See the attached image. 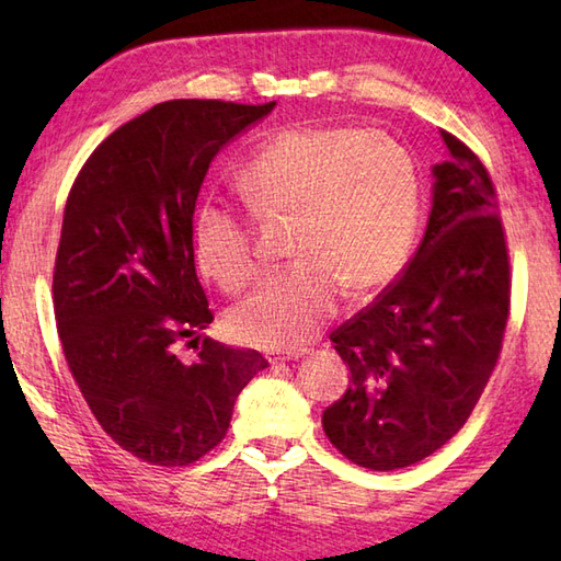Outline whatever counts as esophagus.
<instances>
[{"mask_svg": "<svg viewBox=\"0 0 561 561\" xmlns=\"http://www.w3.org/2000/svg\"><path fill=\"white\" fill-rule=\"evenodd\" d=\"M304 354H307V348H299V351H289V354H284V356H279L282 360H289V358H301Z\"/></svg>", "mask_w": 561, "mask_h": 561, "instance_id": "34e87169", "label": "esophagus"}]
</instances>
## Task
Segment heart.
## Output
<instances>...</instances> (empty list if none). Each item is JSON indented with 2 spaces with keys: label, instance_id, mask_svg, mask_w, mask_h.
I'll return each mask as SVG.
<instances>
[{
  "label": "heart",
  "instance_id": "heart-1",
  "mask_svg": "<svg viewBox=\"0 0 561 561\" xmlns=\"http://www.w3.org/2000/svg\"><path fill=\"white\" fill-rule=\"evenodd\" d=\"M237 190L260 220H291L297 264L270 277L232 314L247 344L291 348L334 314L341 291L364 297L401 270L417 222V178L405 148L381 130L309 126L274 136ZM201 270L227 294L260 272L250 222L205 203L193 220Z\"/></svg>",
  "mask_w": 561,
  "mask_h": 561
}]
</instances>
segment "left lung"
<instances>
[{
    "instance_id": "left-lung-1",
    "label": "left lung",
    "mask_w": 561,
    "mask_h": 561,
    "mask_svg": "<svg viewBox=\"0 0 561 561\" xmlns=\"http://www.w3.org/2000/svg\"><path fill=\"white\" fill-rule=\"evenodd\" d=\"M428 230L401 277L331 331L346 393L321 423L368 470L408 468L443 448L490 381L510 314V254L497 193L472 150L440 130Z\"/></svg>"
}]
</instances>
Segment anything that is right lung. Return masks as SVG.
I'll list each match as a JSON object with an SVG mask.
<instances>
[{
	"label": "right lung",
	"mask_w": 561,
	"mask_h": 561,
	"mask_svg": "<svg viewBox=\"0 0 561 561\" xmlns=\"http://www.w3.org/2000/svg\"><path fill=\"white\" fill-rule=\"evenodd\" d=\"M274 101L180 99L123 123L93 150L66 201L54 317L76 386L133 458L183 468L220 445L237 396L267 358L203 339L213 311L195 272L193 213L225 144Z\"/></svg>",
	"instance_id": "right-lung-1"
}]
</instances>
